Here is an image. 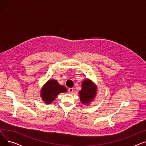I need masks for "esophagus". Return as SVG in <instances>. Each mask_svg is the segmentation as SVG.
<instances>
[{
    "label": "esophagus",
    "mask_w": 146,
    "mask_h": 146,
    "mask_svg": "<svg viewBox=\"0 0 146 146\" xmlns=\"http://www.w3.org/2000/svg\"><path fill=\"white\" fill-rule=\"evenodd\" d=\"M68 92L70 93V94L73 93V88H69L68 90Z\"/></svg>",
    "instance_id": "obj_1"
}]
</instances>
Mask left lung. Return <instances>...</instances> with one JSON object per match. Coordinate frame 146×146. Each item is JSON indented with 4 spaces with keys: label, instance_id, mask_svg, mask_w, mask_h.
Masks as SVG:
<instances>
[{
    "label": "left lung",
    "instance_id": "1",
    "mask_svg": "<svg viewBox=\"0 0 146 146\" xmlns=\"http://www.w3.org/2000/svg\"><path fill=\"white\" fill-rule=\"evenodd\" d=\"M96 88L94 83L86 79L82 83V90L79 92L80 101L83 104H87L95 98Z\"/></svg>",
    "mask_w": 146,
    "mask_h": 146
}]
</instances>
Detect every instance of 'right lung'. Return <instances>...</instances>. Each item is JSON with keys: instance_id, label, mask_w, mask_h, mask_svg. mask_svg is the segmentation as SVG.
I'll return each mask as SVG.
<instances>
[{"instance_id": "1", "label": "right lung", "mask_w": 146, "mask_h": 146, "mask_svg": "<svg viewBox=\"0 0 146 146\" xmlns=\"http://www.w3.org/2000/svg\"><path fill=\"white\" fill-rule=\"evenodd\" d=\"M66 91L67 89L59 85L57 80H50L46 83L41 90V96L46 104H50L59 94Z\"/></svg>"}]
</instances>
